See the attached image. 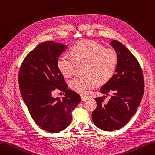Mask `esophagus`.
<instances>
[{
	"mask_svg": "<svg viewBox=\"0 0 155 155\" xmlns=\"http://www.w3.org/2000/svg\"><path fill=\"white\" fill-rule=\"evenodd\" d=\"M81 100H82V101H83V100L87 99V96H84V95H81Z\"/></svg>",
	"mask_w": 155,
	"mask_h": 155,
	"instance_id": "1",
	"label": "esophagus"
}]
</instances>
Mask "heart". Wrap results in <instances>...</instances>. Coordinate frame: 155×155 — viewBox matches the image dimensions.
I'll return each instance as SVG.
<instances>
[{
    "instance_id": "1",
    "label": "heart",
    "mask_w": 155,
    "mask_h": 155,
    "mask_svg": "<svg viewBox=\"0 0 155 155\" xmlns=\"http://www.w3.org/2000/svg\"><path fill=\"white\" fill-rule=\"evenodd\" d=\"M71 56L63 55L57 60L60 72L65 77H71L78 66H83L84 75L76 77L69 81L72 89L87 94L96 86L110 81L116 71L118 54L113 48H105L95 41L84 40L75 44L71 50Z\"/></svg>"
}]
</instances>
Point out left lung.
Returning <instances> with one entry per match:
<instances>
[{
  "label": "left lung",
  "mask_w": 155,
  "mask_h": 155,
  "mask_svg": "<svg viewBox=\"0 0 155 155\" xmlns=\"http://www.w3.org/2000/svg\"><path fill=\"white\" fill-rule=\"evenodd\" d=\"M110 44L118 54V63L111 79L101 88L106 95L111 94L108 103L104 97L95 98L97 107L92 119L97 127L104 131L122 128L135 114L144 91V81L141 66L125 45L117 40Z\"/></svg>",
  "instance_id": "obj_1"
}]
</instances>
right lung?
<instances>
[{
  "mask_svg": "<svg viewBox=\"0 0 155 155\" xmlns=\"http://www.w3.org/2000/svg\"><path fill=\"white\" fill-rule=\"evenodd\" d=\"M67 46L48 41L27 54L19 71L21 96L34 122L44 130L58 133L70 125L72 112L81 101L78 93L69 89L57 66ZM65 93L62 100L52 97L54 90Z\"/></svg>",
  "mask_w": 155,
  "mask_h": 155,
  "instance_id": "right-lung-1",
  "label": "right lung"
}]
</instances>
